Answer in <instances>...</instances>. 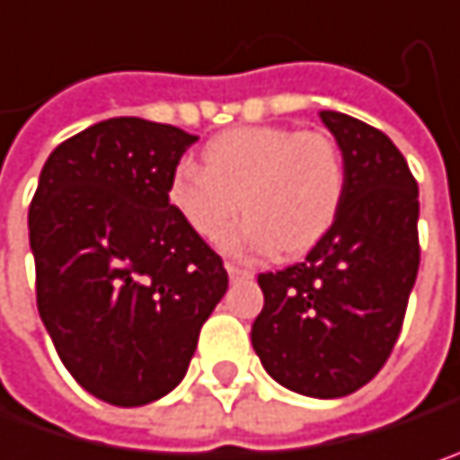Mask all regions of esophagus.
Returning a JSON list of instances; mask_svg holds the SVG:
<instances>
[{
    "label": "esophagus",
    "instance_id": "34e87169",
    "mask_svg": "<svg viewBox=\"0 0 460 460\" xmlns=\"http://www.w3.org/2000/svg\"><path fill=\"white\" fill-rule=\"evenodd\" d=\"M226 271H229L231 281H236V279H252V271L239 269V266H234V263H226Z\"/></svg>",
    "mask_w": 460,
    "mask_h": 460
}]
</instances>
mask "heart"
<instances>
[{
    "label": "heart",
    "mask_w": 460,
    "mask_h": 460,
    "mask_svg": "<svg viewBox=\"0 0 460 460\" xmlns=\"http://www.w3.org/2000/svg\"><path fill=\"white\" fill-rule=\"evenodd\" d=\"M205 168L181 163L168 181V205L202 239L224 234L234 255H303L334 226L345 199V163L337 145L289 126H239L202 149Z\"/></svg>",
    "instance_id": "heart-1"
}]
</instances>
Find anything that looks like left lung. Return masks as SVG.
<instances>
[{
    "label": "left lung",
    "instance_id": "1",
    "mask_svg": "<svg viewBox=\"0 0 460 460\" xmlns=\"http://www.w3.org/2000/svg\"><path fill=\"white\" fill-rule=\"evenodd\" d=\"M345 163L334 226L303 263L261 273L252 348L273 379L300 395L345 397L393 353L419 273V187L390 137L323 110Z\"/></svg>",
    "mask_w": 460,
    "mask_h": 460
}]
</instances>
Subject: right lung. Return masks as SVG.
I'll return each mask as SVG.
<instances>
[{"instance_id":"obj_1","label":"right lung","mask_w":460,"mask_h":460,"mask_svg":"<svg viewBox=\"0 0 460 460\" xmlns=\"http://www.w3.org/2000/svg\"><path fill=\"white\" fill-rule=\"evenodd\" d=\"M194 142L110 118L47 157L31 199L39 315L73 379L110 405L168 395L229 287L224 261L168 205Z\"/></svg>"}]
</instances>
